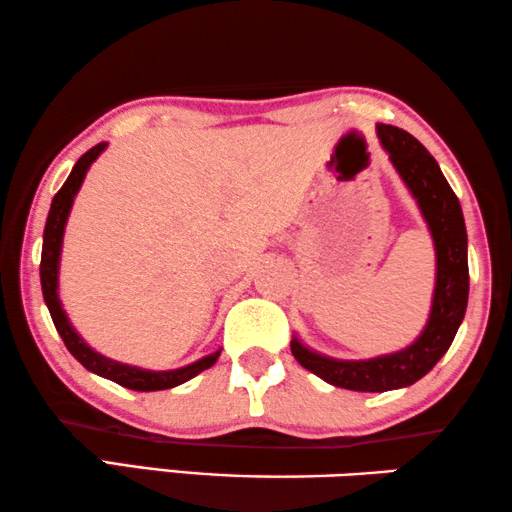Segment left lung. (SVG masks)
Here are the masks:
<instances>
[{"label": "left lung", "instance_id": "obj_1", "mask_svg": "<svg viewBox=\"0 0 512 512\" xmlns=\"http://www.w3.org/2000/svg\"><path fill=\"white\" fill-rule=\"evenodd\" d=\"M383 150L418 201L436 251V284L425 330L411 346L369 360H337L311 351L298 337L291 351L302 367L325 383L355 392H385L413 385L453 344L469 302V256L464 214L436 159L409 131L376 124Z\"/></svg>", "mask_w": 512, "mask_h": 512}]
</instances>
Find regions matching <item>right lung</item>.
Here are the masks:
<instances>
[{
  "instance_id": "obj_1",
  "label": "right lung",
  "mask_w": 512,
  "mask_h": 512,
  "mask_svg": "<svg viewBox=\"0 0 512 512\" xmlns=\"http://www.w3.org/2000/svg\"><path fill=\"white\" fill-rule=\"evenodd\" d=\"M103 150H106V143L94 145L90 152H85L83 157L76 161L71 175L66 177L62 189L55 194L53 203H50L46 231H43V249H41L43 300H46L50 316H53V323L59 332V337L64 339L66 348H69L73 358H76L85 369H90V372L103 376V379L120 383L122 388L138 390V392L175 388V385L194 379V376L201 374L203 369H210L214 362H217L221 348L210 355H205V358H201V360L191 362V365H187V367L168 369V372H152V369L124 365V362L110 360V358H106V355L96 353L92 346H87L83 342V337H80L76 328L71 325L69 316H66V311L62 309V302H59L57 277H59V256H62V238H64L66 219H69L73 198H76L80 184H83L85 175H87V170H90V166L94 164L96 157H99Z\"/></svg>"
}]
</instances>
